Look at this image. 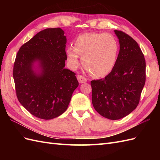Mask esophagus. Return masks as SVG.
Segmentation results:
<instances>
[{"instance_id":"34e87169","label":"esophagus","mask_w":160,"mask_h":160,"mask_svg":"<svg viewBox=\"0 0 160 160\" xmlns=\"http://www.w3.org/2000/svg\"><path fill=\"white\" fill-rule=\"evenodd\" d=\"M77 80H78V81L80 83H85V82H87V81H88L85 77L82 76V75H78V76H77Z\"/></svg>"}]
</instances>
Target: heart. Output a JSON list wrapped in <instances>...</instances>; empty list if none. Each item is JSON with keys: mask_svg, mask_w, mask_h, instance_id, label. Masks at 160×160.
Instances as JSON below:
<instances>
[{"mask_svg": "<svg viewBox=\"0 0 160 160\" xmlns=\"http://www.w3.org/2000/svg\"><path fill=\"white\" fill-rule=\"evenodd\" d=\"M67 60L72 69L79 66V57L89 72L104 77L113 71L118 61L119 43L109 33L87 32L77 37L75 47L67 48Z\"/></svg>", "mask_w": 160, "mask_h": 160, "instance_id": "b5f03b06", "label": "heart"}]
</instances>
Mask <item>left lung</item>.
Wrapping results in <instances>:
<instances>
[{
	"label": "left lung",
	"instance_id": "1",
	"mask_svg": "<svg viewBox=\"0 0 160 160\" xmlns=\"http://www.w3.org/2000/svg\"><path fill=\"white\" fill-rule=\"evenodd\" d=\"M119 42L118 61L104 79L91 81L92 103L103 117L122 119L137 108L146 83V60L138 42L115 30Z\"/></svg>",
	"mask_w": 160,
	"mask_h": 160
}]
</instances>
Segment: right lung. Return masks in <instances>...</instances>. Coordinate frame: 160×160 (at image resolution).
<instances>
[{
  "label": "right lung",
  "mask_w": 160,
  "mask_h": 160,
  "mask_svg": "<svg viewBox=\"0 0 160 160\" xmlns=\"http://www.w3.org/2000/svg\"><path fill=\"white\" fill-rule=\"evenodd\" d=\"M64 34L61 28L40 31L21 46L14 61L18 100L38 118L51 119L63 113L79 85L75 72L65 68Z\"/></svg>",
  "instance_id": "right-lung-1"
}]
</instances>
